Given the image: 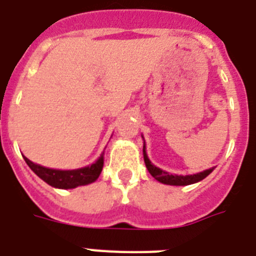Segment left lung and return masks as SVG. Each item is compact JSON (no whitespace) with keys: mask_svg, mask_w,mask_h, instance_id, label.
Listing matches in <instances>:
<instances>
[{"mask_svg":"<svg viewBox=\"0 0 256 256\" xmlns=\"http://www.w3.org/2000/svg\"><path fill=\"white\" fill-rule=\"evenodd\" d=\"M144 138V137H142ZM144 164H146V168L150 172V174L155 178L156 180H159L160 183H164V184H170V186H187V184H192V183L200 182L204 178H206L214 168L206 169L204 172H200V173L191 174V176H177V174H169L168 172L162 170V169L158 168L152 162H150V159L148 158V154H146V144L144 142Z\"/></svg>","mask_w":256,"mask_h":256,"instance_id":"1","label":"left lung"}]
</instances>
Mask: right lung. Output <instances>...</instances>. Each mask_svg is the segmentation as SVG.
I'll use <instances>...</instances> for the list:
<instances>
[{"instance_id": "obj_1", "label": "right lung", "mask_w": 256, "mask_h": 256, "mask_svg": "<svg viewBox=\"0 0 256 256\" xmlns=\"http://www.w3.org/2000/svg\"><path fill=\"white\" fill-rule=\"evenodd\" d=\"M22 158L29 165V168L34 172L40 180H44L50 186L62 190L76 188L78 186H84V184L94 182L101 174L104 166V152L94 164L84 166V168L74 169V170H58V169L44 168V166H40V165L30 162L26 156H22Z\"/></svg>"}]
</instances>
